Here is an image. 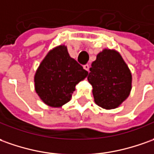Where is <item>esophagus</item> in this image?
I'll return each mask as SVG.
<instances>
[{
    "label": "esophagus",
    "mask_w": 154,
    "mask_h": 154,
    "mask_svg": "<svg viewBox=\"0 0 154 154\" xmlns=\"http://www.w3.org/2000/svg\"><path fill=\"white\" fill-rule=\"evenodd\" d=\"M83 68L85 69L86 71H89V69H90V65L88 64V63H86V64H85L83 66Z\"/></svg>",
    "instance_id": "esophagus-1"
}]
</instances>
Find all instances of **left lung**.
Returning <instances> with one entry per match:
<instances>
[{"label":"left lung","mask_w":154,"mask_h":154,"mask_svg":"<svg viewBox=\"0 0 154 154\" xmlns=\"http://www.w3.org/2000/svg\"><path fill=\"white\" fill-rule=\"evenodd\" d=\"M90 71L88 80L99 106L114 109L128 98L132 89V75L119 53L104 49L91 63Z\"/></svg>","instance_id":"1"}]
</instances>
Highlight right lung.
<instances>
[{"mask_svg":"<svg viewBox=\"0 0 154 154\" xmlns=\"http://www.w3.org/2000/svg\"><path fill=\"white\" fill-rule=\"evenodd\" d=\"M88 75L65 46L51 50L42 61L34 77L35 90L43 102L60 107L69 101L75 87Z\"/></svg>","mask_w":154,"mask_h":154,"instance_id":"obj_1","label":"right lung"}]
</instances>
